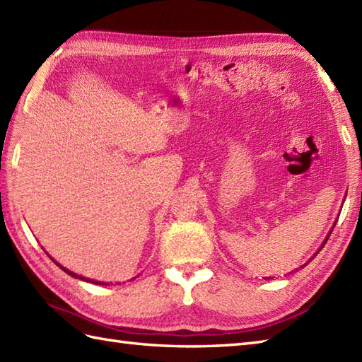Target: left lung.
I'll return each instance as SVG.
<instances>
[{
    "instance_id": "left-lung-1",
    "label": "left lung",
    "mask_w": 362,
    "mask_h": 362,
    "mask_svg": "<svg viewBox=\"0 0 362 362\" xmlns=\"http://www.w3.org/2000/svg\"><path fill=\"white\" fill-rule=\"evenodd\" d=\"M334 226H336V224H334ZM333 228H334V227H333ZM333 228H332V230H333ZM329 233H332V232H329ZM329 233H328V236H327V240H325V241H324V244H322V245H320V249H322V247H324V245H325V243H327V241H328V238H329ZM320 249H319V250H317V252H320ZM303 266H306V264H303Z\"/></svg>"
}]
</instances>
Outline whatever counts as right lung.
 Listing matches in <instances>:
<instances>
[{
	"instance_id": "add662e5",
	"label": "right lung",
	"mask_w": 362,
	"mask_h": 362,
	"mask_svg": "<svg viewBox=\"0 0 362 362\" xmlns=\"http://www.w3.org/2000/svg\"><path fill=\"white\" fill-rule=\"evenodd\" d=\"M52 259V258H51ZM54 261V259H52ZM54 263H56L60 269H62V271H65L68 275H71V276H74V279H79V280H83V281H88V283H95V284H109V283H103V281H95V280H90V279H86V276H82V275H78V274H74V272H71V271H68V269H65L64 266H60L57 261H54Z\"/></svg>"
}]
</instances>
